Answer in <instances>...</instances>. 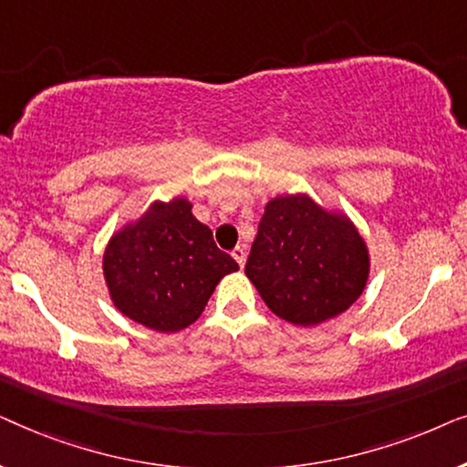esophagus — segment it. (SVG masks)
Instances as JSON below:
<instances>
[{"instance_id": "34e87169", "label": "esophagus", "mask_w": 467, "mask_h": 467, "mask_svg": "<svg viewBox=\"0 0 467 467\" xmlns=\"http://www.w3.org/2000/svg\"><path fill=\"white\" fill-rule=\"evenodd\" d=\"M232 257L238 261L240 267H244V264H246V248L244 246H235L234 251H232Z\"/></svg>"}]
</instances>
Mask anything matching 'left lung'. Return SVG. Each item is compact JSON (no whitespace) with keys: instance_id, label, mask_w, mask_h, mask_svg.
Wrapping results in <instances>:
<instances>
[{"instance_id":"1","label":"left lung","mask_w":467,"mask_h":467,"mask_svg":"<svg viewBox=\"0 0 467 467\" xmlns=\"http://www.w3.org/2000/svg\"><path fill=\"white\" fill-rule=\"evenodd\" d=\"M244 272L274 315L315 327L359 299L369 248L347 213L285 193L265 203Z\"/></svg>"}]
</instances>
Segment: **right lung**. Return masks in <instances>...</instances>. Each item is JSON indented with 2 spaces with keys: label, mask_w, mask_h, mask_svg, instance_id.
Masks as SVG:
<instances>
[{
  "label": "right lung",
  "mask_w": 467,
  "mask_h": 467,
  "mask_svg": "<svg viewBox=\"0 0 467 467\" xmlns=\"http://www.w3.org/2000/svg\"><path fill=\"white\" fill-rule=\"evenodd\" d=\"M191 210L182 195L150 202L110 235L101 257L114 308L161 334L193 325L221 278L240 270Z\"/></svg>",
  "instance_id": "obj_1"
}]
</instances>
